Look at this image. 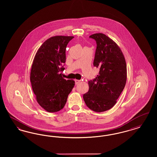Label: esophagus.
I'll return each mask as SVG.
<instances>
[{"mask_svg":"<svg viewBox=\"0 0 157 157\" xmlns=\"http://www.w3.org/2000/svg\"><path fill=\"white\" fill-rule=\"evenodd\" d=\"M75 84L77 85V84H78L79 82H81V81H80V80H78V79H75Z\"/></svg>","mask_w":157,"mask_h":157,"instance_id":"esophagus-1","label":"esophagus"}]
</instances>
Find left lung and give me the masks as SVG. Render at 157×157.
I'll use <instances>...</instances> for the list:
<instances>
[{
    "instance_id": "left-lung-1",
    "label": "left lung",
    "mask_w": 157,
    "mask_h": 157,
    "mask_svg": "<svg viewBox=\"0 0 157 157\" xmlns=\"http://www.w3.org/2000/svg\"><path fill=\"white\" fill-rule=\"evenodd\" d=\"M90 37L97 42L94 65L100 70L95 79L88 81V92L83 98L91 110L104 112L115 105L125 86L127 64L119 46L111 38L102 33Z\"/></svg>"
}]
</instances>
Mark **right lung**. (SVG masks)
Listing matches in <instances>:
<instances>
[{"label": "right lung", "instance_id": "1", "mask_svg": "<svg viewBox=\"0 0 157 157\" xmlns=\"http://www.w3.org/2000/svg\"><path fill=\"white\" fill-rule=\"evenodd\" d=\"M74 36H55L45 40L36 53L30 71V81L37 103L48 112L61 110L75 85L61 72L65 63L66 48Z\"/></svg>", "mask_w": 157, "mask_h": 157}]
</instances>
